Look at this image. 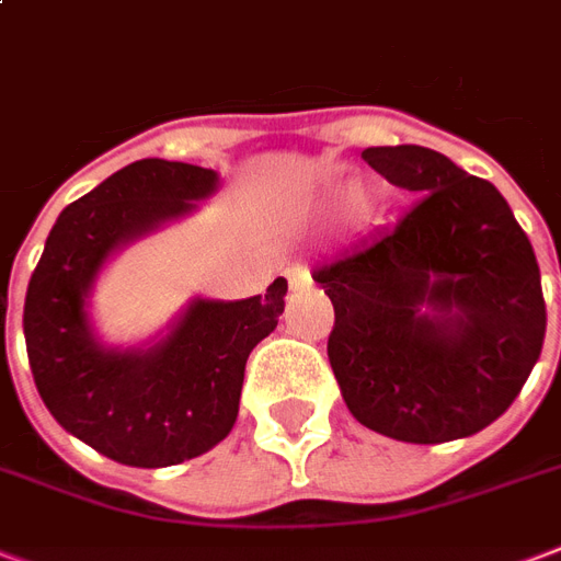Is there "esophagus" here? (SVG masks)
<instances>
[{
  "mask_svg": "<svg viewBox=\"0 0 561 561\" xmlns=\"http://www.w3.org/2000/svg\"><path fill=\"white\" fill-rule=\"evenodd\" d=\"M286 280H289V286L293 289H298V286H305L307 280H310V272H307L305 263H296L289 272H286Z\"/></svg>",
  "mask_w": 561,
  "mask_h": 561,
  "instance_id": "1",
  "label": "esophagus"
}]
</instances>
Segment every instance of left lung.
I'll return each mask as SVG.
<instances>
[{"label":"left lung","instance_id":"obj_1","mask_svg":"<svg viewBox=\"0 0 561 561\" xmlns=\"http://www.w3.org/2000/svg\"><path fill=\"white\" fill-rule=\"evenodd\" d=\"M405 216L313 272L334 305L328 360L355 420L444 444L515 402L545 345L536 251L494 185L420 145L366 147Z\"/></svg>","mask_w":561,"mask_h":561}]
</instances>
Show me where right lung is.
Wrapping results in <instances>:
<instances>
[{"instance_id":"right-lung-1","label":"right lung","mask_w":561,"mask_h":561,"mask_svg":"<svg viewBox=\"0 0 561 561\" xmlns=\"http://www.w3.org/2000/svg\"><path fill=\"white\" fill-rule=\"evenodd\" d=\"M216 171L141 159L79 197L46 236L25 289L37 393L70 435L129 467H171L230 435L251 348L277 328L286 280L245 301H204L147 352H115L88 328L85 296L117 245L192 209Z\"/></svg>"}]
</instances>
